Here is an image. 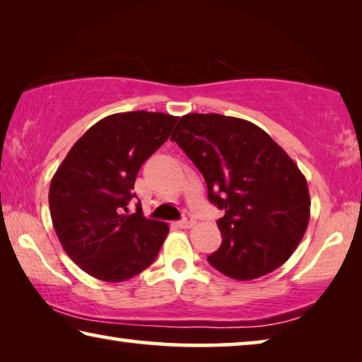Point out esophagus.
<instances>
[{"instance_id": "esophagus-1", "label": "esophagus", "mask_w": 362, "mask_h": 362, "mask_svg": "<svg viewBox=\"0 0 362 362\" xmlns=\"http://www.w3.org/2000/svg\"><path fill=\"white\" fill-rule=\"evenodd\" d=\"M193 225H194V218L192 216H187L185 218L180 220V222H179L180 228H192Z\"/></svg>"}]
</instances>
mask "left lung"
<instances>
[{"mask_svg": "<svg viewBox=\"0 0 362 362\" xmlns=\"http://www.w3.org/2000/svg\"><path fill=\"white\" fill-rule=\"evenodd\" d=\"M203 174L222 246L207 257L225 276L250 281L296 252L310 222V192L291 156L254 122L218 113L182 116L170 137Z\"/></svg>", "mask_w": 362, "mask_h": 362, "instance_id": "left-lung-1", "label": "left lung"}]
</instances>
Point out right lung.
I'll list each match as a JSON object with an SVG mask.
<instances>
[{
  "label": "right lung",
  "mask_w": 362,
  "mask_h": 362,
  "mask_svg": "<svg viewBox=\"0 0 362 362\" xmlns=\"http://www.w3.org/2000/svg\"><path fill=\"white\" fill-rule=\"evenodd\" d=\"M177 116L115 113L71 146L49 187V211L66 255L90 276L121 283L148 268L169 225L127 204L142 164L170 136Z\"/></svg>",
  "instance_id": "1"
}]
</instances>
